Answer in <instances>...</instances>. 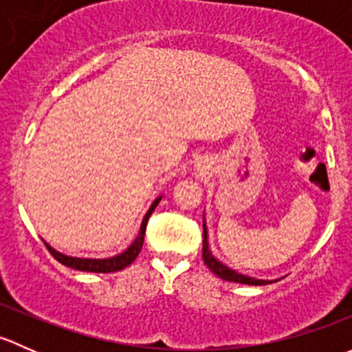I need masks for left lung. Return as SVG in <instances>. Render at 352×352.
Listing matches in <instances>:
<instances>
[{
  "instance_id": "8db88e82",
  "label": "left lung",
  "mask_w": 352,
  "mask_h": 352,
  "mask_svg": "<svg viewBox=\"0 0 352 352\" xmlns=\"http://www.w3.org/2000/svg\"><path fill=\"white\" fill-rule=\"evenodd\" d=\"M202 258H204V264L214 272L218 278L225 279V281H233V283H242V285H250V286H264L269 285L272 281H265V279H255L250 276L240 274V272L233 271L228 265H225L223 262H219L214 255L209 250V242H208V228H206V221H202Z\"/></svg>"
}]
</instances>
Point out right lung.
<instances>
[{"label":"right lung","instance_id":"right-lung-1","mask_svg":"<svg viewBox=\"0 0 352 352\" xmlns=\"http://www.w3.org/2000/svg\"><path fill=\"white\" fill-rule=\"evenodd\" d=\"M162 201V196L156 197L153 201V204L150 206L148 212L144 214L143 223H141L140 233H138L136 240L122 252V254H117L113 257L109 258H81V257H69V255L61 254V252L54 250L47 242L45 247L49 248V252L52 254V257L56 258L58 262L65 264L66 267L71 269H78V271H85V272H116V271H122L124 267L131 265L134 262V258L138 257V254L143 248V242H144V232H146V225H148V218L151 216V212L155 211V208L158 206V202Z\"/></svg>","mask_w":352,"mask_h":352}]
</instances>
